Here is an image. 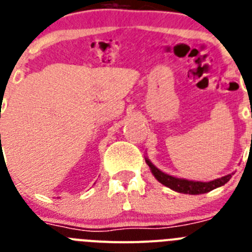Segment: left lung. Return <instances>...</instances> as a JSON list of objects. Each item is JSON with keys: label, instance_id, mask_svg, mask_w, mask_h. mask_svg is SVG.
<instances>
[{"label": "left lung", "instance_id": "left-lung-1", "mask_svg": "<svg viewBox=\"0 0 252 252\" xmlns=\"http://www.w3.org/2000/svg\"><path fill=\"white\" fill-rule=\"evenodd\" d=\"M146 162L150 166L151 171H152L153 176L159 181V183L165 185V187L170 188V189L175 190L178 192H183V194H191V195H196V194H204V192L211 191V190L220 188L228 183L229 179L232 178V175L229 174L223 176V178L216 179L213 181H208V183H203V181H191V180H185V179L175 178L171 175H167L165 172L159 171L156 166L151 162L150 159L146 158Z\"/></svg>", "mask_w": 252, "mask_h": 252}]
</instances>
